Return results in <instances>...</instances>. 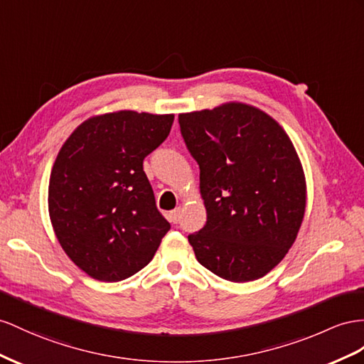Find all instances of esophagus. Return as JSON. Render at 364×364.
Segmentation results:
<instances>
[{
    "mask_svg": "<svg viewBox=\"0 0 364 364\" xmlns=\"http://www.w3.org/2000/svg\"><path fill=\"white\" fill-rule=\"evenodd\" d=\"M180 218H181V208L178 206L175 210H172V212L169 213V221L173 223V225H175V223L180 221Z\"/></svg>",
    "mask_w": 364,
    "mask_h": 364,
    "instance_id": "34e87169",
    "label": "esophagus"
}]
</instances>
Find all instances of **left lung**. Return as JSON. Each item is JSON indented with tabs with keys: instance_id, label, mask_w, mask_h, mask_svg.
I'll use <instances>...</instances> for the list:
<instances>
[{
	"instance_id": "obj_1",
	"label": "left lung",
	"mask_w": 364,
	"mask_h": 364,
	"mask_svg": "<svg viewBox=\"0 0 364 364\" xmlns=\"http://www.w3.org/2000/svg\"><path fill=\"white\" fill-rule=\"evenodd\" d=\"M180 129L200 166L208 221L191 234L195 257L234 283L254 282L282 262L306 210V178L291 138L245 102L180 114Z\"/></svg>"
}]
</instances>
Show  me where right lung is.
Listing matches in <instances>:
<instances>
[{"label":"right lung","instance_id":"add662e5","mask_svg":"<svg viewBox=\"0 0 364 364\" xmlns=\"http://www.w3.org/2000/svg\"><path fill=\"white\" fill-rule=\"evenodd\" d=\"M173 114L118 110L81 123L49 180L52 228L68 257L100 282L149 264L171 225L155 206L143 160L171 132Z\"/></svg>","mask_w":364,"mask_h":364}]
</instances>
